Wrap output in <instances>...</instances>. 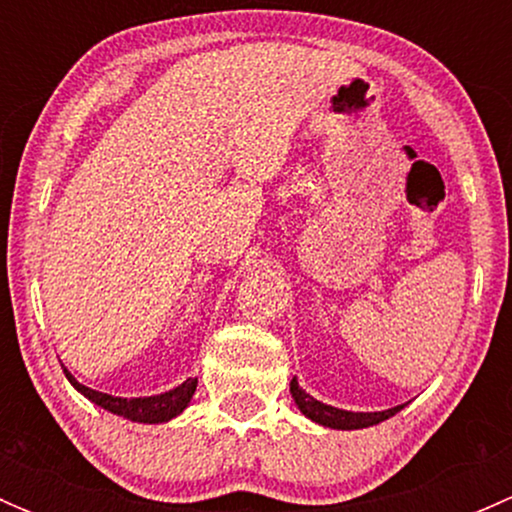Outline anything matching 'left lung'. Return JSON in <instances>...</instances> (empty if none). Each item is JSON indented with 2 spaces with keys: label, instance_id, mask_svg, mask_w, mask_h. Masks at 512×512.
Here are the masks:
<instances>
[{
  "label": "left lung",
  "instance_id": "obj_1",
  "mask_svg": "<svg viewBox=\"0 0 512 512\" xmlns=\"http://www.w3.org/2000/svg\"><path fill=\"white\" fill-rule=\"evenodd\" d=\"M289 391H292L294 404H297V409L302 411L304 416L312 418V421L319 423V426L337 428V431H354V428L376 426V423L386 421V418H391L404 409V404H401L386 411H344V409H337V406L322 404V401H317L314 396H309L307 391L297 384V379H292Z\"/></svg>",
  "mask_w": 512,
  "mask_h": 512
}]
</instances>
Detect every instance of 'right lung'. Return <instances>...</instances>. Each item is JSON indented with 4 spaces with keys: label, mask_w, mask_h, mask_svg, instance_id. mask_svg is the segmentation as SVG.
<instances>
[{
    "label": "right lung",
    "mask_w": 512,
    "mask_h": 512,
    "mask_svg": "<svg viewBox=\"0 0 512 512\" xmlns=\"http://www.w3.org/2000/svg\"><path fill=\"white\" fill-rule=\"evenodd\" d=\"M66 379L71 381L79 394H84L91 404L101 406V409L111 411V414L128 418V421L136 423H165L178 414H183L185 406L190 404L195 394V386H198V379H185L183 384L175 386V389L165 391V394L156 396H138V399H123V396H111L103 394V391L89 389V386L79 384V381L71 376L69 369H64Z\"/></svg>",
    "instance_id": "1"
}]
</instances>
